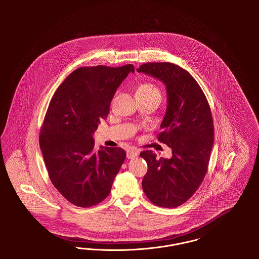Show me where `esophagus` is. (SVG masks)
<instances>
[{
  "label": "esophagus",
  "instance_id": "34e87169",
  "mask_svg": "<svg viewBox=\"0 0 259 259\" xmlns=\"http://www.w3.org/2000/svg\"><path fill=\"white\" fill-rule=\"evenodd\" d=\"M139 155V152L135 149H130L127 151V158L128 159H134Z\"/></svg>",
  "mask_w": 259,
  "mask_h": 259
}]
</instances>
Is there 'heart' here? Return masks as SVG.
Masks as SVG:
<instances>
[{
	"label": "heart",
	"instance_id": "obj_1",
	"mask_svg": "<svg viewBox=\"0 0 259 259\" xmlns=\"http://www.w3.org/2000/svg\"><path fill=\"white\" fill-rule=\"evenodd\" d=\"M136 94H144V95H160V91L158 87H155L152 83L149 82H144L141 83L137 87Z\"/></svg>",
	"mask_w": 259,
	"mask_h": 259
}]
</instances>
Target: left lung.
Returning a JSON list of instances; mask_svg holds the SVG:
<instances>
[{
  "mask_svg": "<svg viewBox=\"0 0 259 259\" xmlns=\"http://www.w3.org/2000/svg\"><path fill=\"white\" fill-rule=\"evenodd\" d=\"M137 72L166 87L167 110L158 140L172 148L170 159L158 160L151 150L141 152L148 163L143 189L156 206L176 208L195 193L208 170L214 139L209 103L194 77L178 65L147 63Z\"/></svg>",
  "mask_w": 259,
  "mask_h": 259,
  "instance_id": "8db88e82",
  "label": "left lung"
}]
</instances>
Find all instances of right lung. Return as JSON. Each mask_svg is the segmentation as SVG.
<instances>
[{"label":"right lung","instance_id":"add662e5","mask_svg":"<svg viewBox=\"0 0 259 259\" xmlns=\"http://www.w3.org/2000/svg\"><path fill=\"white\" fill-rule=\"evenodd\" d=\"M132 64L78 68L57 88L40 129L39 148L50 181L70 203L87 208L108 197L123 164L121 148L96 150L93 134L106 119Z\"/></svg>","mask_w":259,"mask_h":259}]
</instances>
